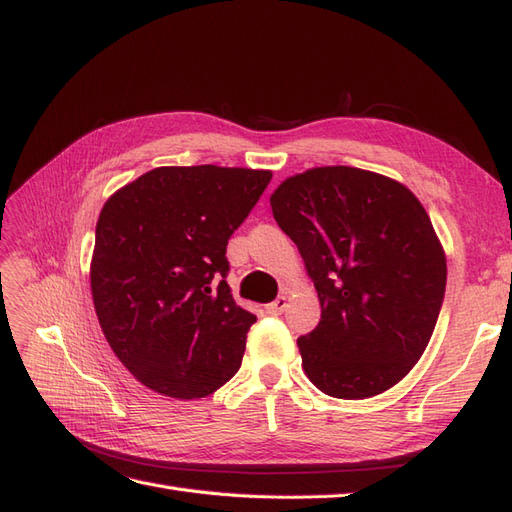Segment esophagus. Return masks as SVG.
I'll return each mask as SVG.
<instances>
[{
  "instance_id": "1",
  "label": "esophagus",
  "mask_w": 512,
  "mask_h": 512,
  "mask_svg": "<svg viewBox=\"0 0 512 512\" xmlns=\"http://www.w3.org/2000/svg\"><path fill=\"white\" fill-rule=\"evenodd\" d=\"M286 307H288V297H284V294H282V297H277L273 303L267 305V312L280 316V314H284Z\"/></svg>"
}]
</instances>
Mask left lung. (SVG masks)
Here are the masks:
<instances>
[{
  "label": "left lung",
  "mask_w": 512,
  "mask_h": 512,
  "mask_svg": "<svg viewBox=\"0 0 512 512\" xmlns=\"http://www.w3.org/2000/svg\"><path fill=\"white\" fill-rule=\"evenodd\" d=\"M318 292V327L297 339L322 393L365 399L421 359L444 301L446 256L418 198L391 177L318 166L271 194Z\"/></svg>",
  "instance_id": "left-lung-1"
}]
</instances>
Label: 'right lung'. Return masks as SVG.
<instances>
[{
	"mask_svg": "<svg viewBox=\"0 0 512 512\" xmlns=\"http://www.w3.org/2000/svg\"><path fill=\"white\" fill-rule=\"evenodd\" d=\"M271 177L160 166L104 203L89 269L94 307L108 346L147 389L198 399L237 374L256 316L232 299L226 245Z\"/></svg>",
	"mask_w": 512,
	"mask_h": 512,
	"instance_id": "obj_1",
	"label": "right lung"
}]
</instances>
